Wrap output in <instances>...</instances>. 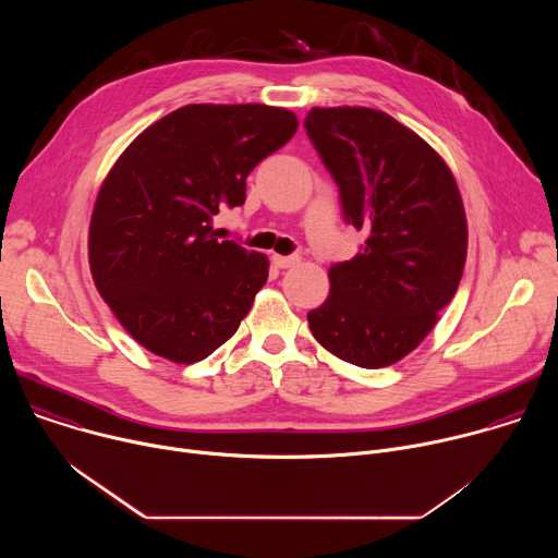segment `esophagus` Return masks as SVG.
<instances>
[{
	"label": "esophagus",
	"instance_id": "1",
	"mask_svg": "<svg viewBox=\"0 0 558 558\" xmlns=\"http://www.w3.org/2000/svg\"><path fill=\"white\" fill-rule=\"evenodd\" d=\"M271 260H274V265L278 269H289V267H293L298 263V256H278V254H274Z\"/></svg>",
	"mask_w": 558,
	"mask_h": 558
}]
</instances>
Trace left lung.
Instances as JSON below:
<instances>
[{"instance_id": "left-lung-1", "label": "left lung", "mask_w": 558, "mask_h": 558, "mask_svg": "<svg viewBox=\"0 0 558 558\" xmlns=\"http://www.w3.org/2000/svg\"><path fill=\"white\" fill-rule=\"evenodd\" d=\"M304 128L340 187L347 222L366 233L355 258L329 269V298L308 311L313 338L336 357L381 368L407 357L454 298L468 222L444 158L373 108H311Z\"/></svg>"}]
</instances>
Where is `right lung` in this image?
<instances>
[{
    "label": "right lung",
    "instance_id": "right-lung-1",
    "mask_svg": "<svg viewBox=\"0 0 558 558\" xmlns=\"http://www.w3.org/2000/svg\"><path fill=\"white\" fill-rule=\"evenodd\" d=\"M295 130L287 108L192 104L117 158L95 201L88 260L97 291L141 347L194 364L241 327L269 258L218 241L214 216L245 203L250 172Z\"/></svg>",
    "mask_w": 558,
    "mask_h": 558
}]
</instances>
